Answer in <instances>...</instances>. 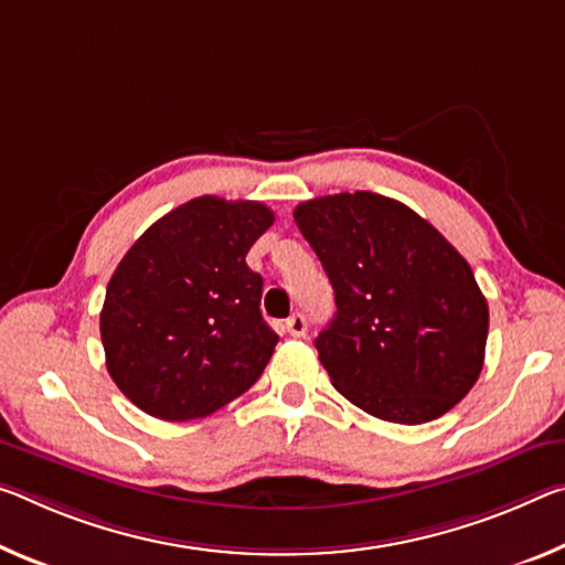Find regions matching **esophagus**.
<instances>
[{
    "label": "esophagus",
    "instance_id": "1",
    "mask_svg": "<svg viewBox=\"0 0 565 565\" xmlns=\"http://www.w3.org/2000/svg\"><path fill=\"white\" fill-rule=\"evenodd\" d=\"M286 329H289L291 337H303L307 334V317L303 315H291L289 319H286Z\"/></svg>",
    "mask_w": 565,
    "mask_h": 565
}]
</instances>
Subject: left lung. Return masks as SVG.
<instances>
[{
	"mask_svg": "<svg viewBox=\"0 0 565 565\" xmlns=\"http://www.w3.org/2000/svg\"><path fill=\"white\" fill-rule=\"evenodd\" d=\"M334 289L315 339L337 392L399 425L443 417L478 382L488 301L470 264L405 203L370 191L294 211Z\"/></svg>",
	"mask_w": 565,
	"mask_h": 565,
	"instance_id": "1",
	"label": "left lung"
}]
</instances>
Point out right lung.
<instances>
[{
  "mask_svg": "<svg viewBox=\"0 0 565 565\" xmlns=\"http://www.w3.org/2000/svg\"><path fill=\"white\" fill-rule=\"evenodd\" d=\"M274 223L258 201L201 195L156 221L115 268L100 311L105 364L132 405L205 417L262 377L279 334L262 317L248 248Z\"/></svg>",
  "mask_w": 565,
  "mask_h": 565,
  "instance_id": "add662e5",
  "label": "right lung"
}]
</instances>
